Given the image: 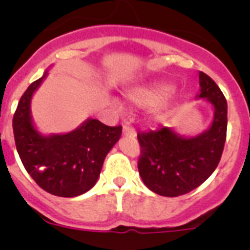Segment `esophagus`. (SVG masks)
Masks as SVG:
<instances>
[{
  "mask_svg": "<svg viewBox=\"0 0 250 250\" xmlns=\"http://www.w3.org/2000/svg\"><path fill=\"white\" fill-rule=\"evenodd\" d=\"M123 135L125 137H135V130L129 125H123Z\"/></svg>",
  "mask_w": 250,
  "mask_h": 250,
  "instance_id": "34e87169",
  "label": "esophagus"
}]
</instances>
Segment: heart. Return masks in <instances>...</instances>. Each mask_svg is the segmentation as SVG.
<instances>
[{
	"instance_id": "heart-1",
	"label": "heart",
	"mask_w": 250,
	"mask_h": 250,
	"mask_svg": "<svg viewBox=\"0 0 250 250\" xmlns=\"http://www.w3.org/2000/svg\"><path fill=\"white\" fill-rule=\"evenodd\" d=\"M172 85L166 82H155L138 85L125 92V97L132 105L139 107H151L146 120L150 123H158L167 120L175 107V99L172 94Z\"/></svg>"
}]
</instances>
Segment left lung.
I'll use <instances>...</instances> for the list:
<instances>
[{
    "label": "left lung",
    "mask_w": 250,
    "mask_h": 250,
    "mask_svg": "<svg viewBox=\"0 0 250 250\" xmlns=\"http://www.w3.org/2000/svg\"><path fill=\"white\" fill-rule=\"evenodd\" d=\"M196 99L209 103L213 118L208 128L195 135L179 134L174 128L139 133L141 156L138 163L144 184L165 197H178L202 185L221 158L228 129V103L220 88L200 71Z\"/></svg>",
    "instance_id": "1"
}]
</instances>
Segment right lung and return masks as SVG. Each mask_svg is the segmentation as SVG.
<instances>
[{
    "label": "right lung",
    "mask_w": 250,
    "mask_h": 250,
    "mask_svg": "<svg viewBox=\"0 0 250 250\" xmlns=\"http://www.w3.org/2000/svg\"><path fill=\"white\" fill-rule=\"evenodd\" d=\"M50 67L22 94L13 117L14 139L25 169L40 188L59 197H76L95 185L122 128L89 117L71 132L42 134L32 118L31 100Z\"/></svg>",
    "instance_id": "right-lung-1"
}]
</instances>
